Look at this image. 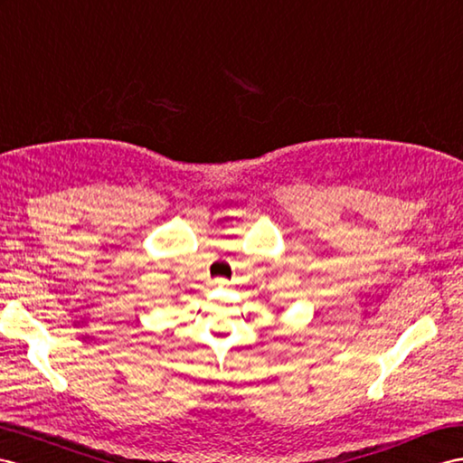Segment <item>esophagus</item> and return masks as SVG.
Listing matches in <instances>:
<instances>
[{"label":"esophagus","instance_id":"34e87169","mask_svg":"<svg viewBox=\"0 0 463 463\" xmlns=\"http://www.w3.org/2000/svg\"><path fill=\"white\" fill-rule=\"evenodd\" d=\"M227 283H229V281H227V279H222V278H217V279H215V286H219V288L227 286Z\"/></svg>","mask_w":463,"mask_h":463}]
</instances>
